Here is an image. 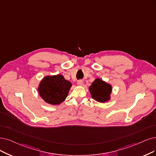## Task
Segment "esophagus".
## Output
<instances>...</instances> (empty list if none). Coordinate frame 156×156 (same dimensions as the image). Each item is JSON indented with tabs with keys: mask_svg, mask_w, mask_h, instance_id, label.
I'll return each instance as SVG.
<instances>
[{
	"mask_svg": "<svg viewBox=\"0 0 156 156\" xmlns=\"http://www.w3.org/2000/svg\"><path fill=\"white\" fill-rule=\"evenodd\" d=\"M77 83H78V85H80V86H82L83 85V82L82 81V80H78V82H77Z\"/></svg>",
	"mask_w": 156,
	"mask_h": 156,
	"instance_id": "1",
	"label": "esophagus"
}]
</instances>
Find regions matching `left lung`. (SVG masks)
<instances>
[{
  "label": "left lung",
  "mask_w": 156,
  "mask_h": 156,
  "mask_svg": "<svg viewBox=\"0 0 156 156\" xmlns=\"http://www.w3.org/2000/svg\"><path fill=\"white\" fill-rule=\"evenodd\" d=\"M89 90L92 98L98 102H107L111 98L112 85L100 78L95 79L89 87Z\"/></svg>",
  "instance_id": "obj_1"
}]
</instances>
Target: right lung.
Here are the masks:
<instances>
[{
  "mask_svg": "<svg viewBox=\"0 0 156 156\" xmlns=\"http://www.w3.org/2000/svg\"><path fill=\"white\" fill-rule=\"evenodd\" d=\"M71 87V83L66 80L63 75H48L40 81L38 92L45 102L58 105L66 99Z\"/></svg>",
  "mask_w": 156,
  "mask_h": 156,
  "instance_id": "right-lung-1",
  "label": "right lung"
}]
</instances>
